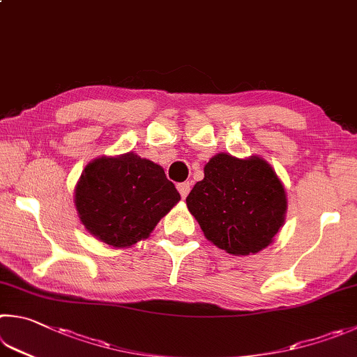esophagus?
I'll return each instance as SVG.
<instances>
[{"label": "esophagus", "instance_id": "esophagus-1", "mask_svg": "<svg viewBox=\"0 0 357 357\" xmlns=\"http://www.w3.org/2000/svg\"><path fill=\"white\" fill-rule=\"evenodd\" d=\"M178 190H179L181 197H183V198H185L187 195H189V192H190V183H189V181H187V183L178 184Z\"/></svg>", "mask_w": 357, "mask_h": 357}]
</instances>
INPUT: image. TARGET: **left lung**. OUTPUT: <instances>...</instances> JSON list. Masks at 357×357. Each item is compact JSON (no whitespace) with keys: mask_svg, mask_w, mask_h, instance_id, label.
I'll return each mask as SVG.
<instances>
[{"mask_svg":"<svg viewBox=\"0 0 357 357\" xmlns=\"http://www.w3.org/2000/svg\"><path fill=\"white\" fill-rule=\"evenodd\" d=\"M185 203L207 241L229 255L248 256L267 248L284 226L287 193L265 159L218 153Z\"/></svg>","mask_w":357,"mask_h":357,"instance_id":"left-lung-1","label":"left lung"}]
</instances>
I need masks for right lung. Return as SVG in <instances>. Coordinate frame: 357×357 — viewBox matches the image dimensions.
Returning <instances> with one entry per match:
<instances>
[{
	"mask_svg": "<svg viewBox=\"0 0 357 357\" xmlns=\"http://www.w3.org/2000/svg\"><path fill=\"white\" fill-rule=\"evenodd\" d=\"M179 199L164 168L132 151L89 162L75 187L84 228L114 248H129L150 237Z\"/></svg>",
	"mask_w": 357,
	"mask_h": 357,
	"instance_id": "right-lung-1",
	"label": "right lung"
}]
</instances>
